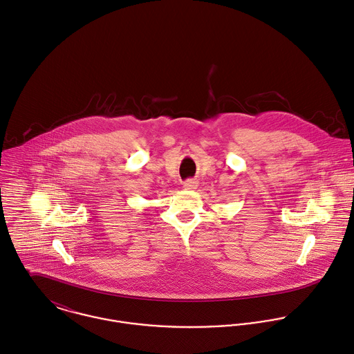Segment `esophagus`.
I'll return each mask as SVG.
<instances>
[{
    "instance_id": "esophagus-1",
    "label": "esophagus",
    "mask_w": 354,
    "mask_h": 354,
    "mask_svg": "<svg viewBox=\"0 0 354 354\" xmlns=\"http://www.w3.org/2000/svg\"><path fill=\"white\" fill-rule=\"evenodd\" d=\"M184 188L188 191H195L198 188V183L195 180H187L184 183Z\"/></svg>"
}]
</instances>
